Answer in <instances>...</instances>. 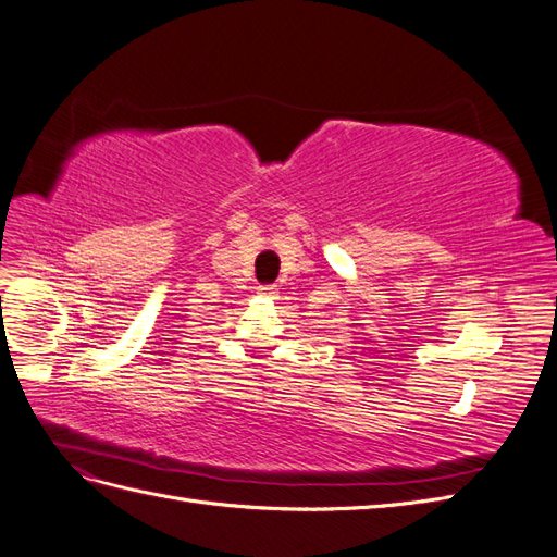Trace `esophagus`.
<instances>
[{
    "instance_id": "34e87169",
    "label": "esophagus",
    "mask_w": 557,
    "mask_h": 557,
    "mask_svg": "<svg viewBox=\"0 0 557 557\" xmlns=\"http://www.w3.org/2000/svg\"><path fill=\"white\" fill-rule=\"evenodd\" d=\"M258 295L269 297V299H274V297L278 295V288H276V285H260V288H258Z\"/></svg>"
}]
</instances>
